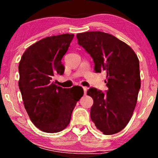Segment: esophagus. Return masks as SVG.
I'll return each mask as SVG.
<instances>
[{"label":"esophagus","instance_id":"obj_1","mask_svg":"<svg viewBox=\"0 0 158 158\" xmlns=\"http://www.w3.org/2000/svg\"><path fill=\"white\" fill-rule=\"evenodd\" d=\"M83 89H84V95H86V93H87V90H88V88L87 87H83Z\"/></svg>","mask_w":158,"mask_h":158}]
</instances>
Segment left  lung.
<instances>
[{"label":"left lung","instance_id":"8db88e82","mask_svg":"<svg viewBox=\"0 0 158 158\" xmlns=\"http://www.w3.org/2000/svg\"><path fill=\"white\" fill-rule=\"evenodd\" d=\"M77 37L93 58L96 73H106V93L95 88L87 91L93 99L90 118L104 135L121 132L132 116L141 87L137 56L129 45L109 33L89 31Z\"/></svg>","mask_w":158,"mask_h":158}]
</instances>
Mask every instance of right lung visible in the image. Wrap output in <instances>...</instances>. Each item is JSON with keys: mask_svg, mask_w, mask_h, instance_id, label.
Listing matches in <instances>:
<instances>
[{"mask_svg": "<svg viewBox=\"0 0 158 158\" xmlns=\"http://www.w3.org/2000/svg\"><path fill=\"white\" fill-rule=\"evenodd\" d=\"M74 36L66 33L40 40L25 51L19 65V87L24 107L33 123L44 132L65 129L84 95V90L74 93L73 87L63 89L53 79L64 73L61 60Z\"/></svg>", "mask_w": 158, "mask_h": 158, "instance_id": "right-lung-1", "label": "right lung"}]
</instances>
